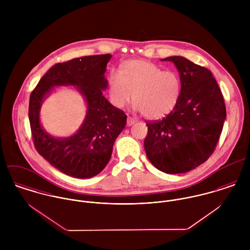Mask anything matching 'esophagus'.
<instances>
[{
    "label": "esophagus",
    "instance_id": "34e87169",
    "mask_svg": "<svg viewBox=\"0 0 250 250\" xmlns=\"http://www.w3.org/2000/svg\"><path fill=\"white\" fill-rule=\"evenodd\" d=\"M136 123V120L135 119H133V118H131V117H128L127 118V126H132L133 124H135Z\"/></svg>",
    "mask_w": 250,
    "mask_h": 250
}]
</instances>
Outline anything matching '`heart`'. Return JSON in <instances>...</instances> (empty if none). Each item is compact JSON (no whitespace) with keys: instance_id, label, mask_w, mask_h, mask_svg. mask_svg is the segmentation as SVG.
<instances>
[{"instance_id":"b5f03b06","label":"heart","mask_w":250,"mask_h":250,"mask_svg":"<svg viewBox=\"0 0 250 250\" xmlns=\"http://www.w3.org/2000/svg\"><path fill=\"white\" fill-rule=\"evenodd\" d=\"M108 93L114 107L122 108L133 98L134 108L145 118L159 119L176 106L181 81L175 71L162 70L148 61L133 60L122 66L120 74L110 73Z\"/></svg>"}]
</instances>
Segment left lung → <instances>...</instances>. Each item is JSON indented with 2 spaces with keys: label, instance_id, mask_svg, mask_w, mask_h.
<instances>
[{
  "label": "left lung",
  "instance_id": "1",
  "mask_svg": "<svg viewBox=\"0 0 250 250\" xmlns=\"http://www.w3.org/2000/svg\"><path fill=\"white\" fill-rule=\"evenodd\" d=\"M172 62L181 81V93L172 111L158 121H147L144 140L146 156L159 170L185 173L205 163L219 140L226 108L212 72L186 58Z\"/></svg>",
  "mask_w": 250,
  "mask_h": 250
}]
</instances>
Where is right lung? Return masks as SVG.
Returning a JSON list of instances; mask_svg holds the SVG:
<instances>
[{
  "label": "right lung",
  "mask_w": 250,
  "mask_h": 250,
  "mask_svg": "<svg viewBox=\"0 0 250 250\" xmlns=\"http://www.w3.org/2000/svg\"><path fill=\"white\" fill-rule=\"evenodd\" d=\"M110 58L109 54L86 56L57 63L40 79L30 96L29 119L36 151L54 167L75 178H90L105 168L113 143L126 125L124 111L103 96ZM56 85L76 86L87 102L81 128L68 138H55L40 124L42 102Z\"/></svg>",
  "instance_id": "right-lung-1"
}]
</instances>
